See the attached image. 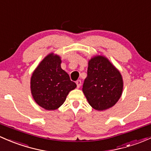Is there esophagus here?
Wrapping results in <instances>:
<instances>
[{
	"label": "esophagus",
	"instance_id": "1",
	"mask_svg": "<svg viewBox=\"0 0 151 151\" xmlns=\"http://www.w3.org/2000/svg\"><path fill=\"white\" fill-rule=\"evenodd\" d=\"M76 84H77V88H80V86H81V85H82V82H81V80H77V82H76Z\"/></svg>",
	"mask_w": 151,
	"mask_h": 151
}]
</instances>
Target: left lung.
I'll return each mask as SVG.
<instances>
[{"label":"left lung","instance_id":"1","mask_svg":"<svg viewBox=\"0 0 151 151\" xmlns=\"http://www.w3.org/2000/svg\"><path fill=\"white\" fill-rule=\"evenodd\" d=\"M123 86L121 73L106 56L97 55L89 60L82 91L92 108L105 111L113 107L121 98Z\"/></svg>","mask_w":151,"mask_h":151}]
</instances>
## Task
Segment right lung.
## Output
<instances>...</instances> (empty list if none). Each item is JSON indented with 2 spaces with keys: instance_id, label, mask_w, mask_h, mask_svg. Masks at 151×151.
I'll return each instance as SVG.
<instances>
[{
  "instance_id": "1",
  "label": "right lung",
  "mask_w": 151,
  "mask_h": 151,
  "mask_svg": "<svg viewBox=\"0 0 151 151\" xmlns=\"http://www.w3.org/2000/svg\"><path fill=\"white\" fill-rule=\"evenodd\" d=\"M61 58L49 53L40 62L30 79L33 99L45 110H55L66 101V96L77 87L69 74L61 67Z\"/></svg>"
}]
</instances>
